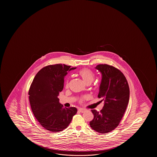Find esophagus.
Instances as JSON below:
<instances>
[{
	"label": "esophagus",
	"instance_id": "obj_1",
	"mask_svg": "<svg viewBox=\"0 0 157 157\" xmlns=\"http://www.w3.org/2000/svg\"><path fill=\"white\" fill-rule=\"evenodd\" d=\"M78 110H79V112H80V113H84V112L86 110V109H82V108H80V109H79Z\"/></svg>",
	"mask_w": 157,
	"mask_h": 157
}]
</instances>
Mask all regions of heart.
<instances>
[{"label":"heart","instance_id":"obj_1","mask_svg":"<svg viewBox=\"0 0 157 157\" xmlns=\"http://www.w3.org/2000/svg\"><path fill=\"white\" fill-rule=\"evenodd\" d=\"M79 75L82 77L85 83L87 84H90L92 82L95 78L94 73L92 71L88 69H83L80 70L79 71ZM69 80H67L65 82V87H69ZM86 97H85L84 99H85Z\"/></svg>","mask_w":157,"mask_h":157}]
</instances>
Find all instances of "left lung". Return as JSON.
Wrapping results in <instances>:
<instances>
[{"label": "left lung", "instance_id": "1", "mask_svg": "<svg viewBox=\"0 0 157 157\" xmlns=\"http://www.w3.org/2000/svg\"><path fill=\"white\" fill-rule=\"evenodd\" d=\"M95 69L101 73L98 98H102L104 105L100 112L91 110L94 118L90 122L93 130L107 133L118 126L127 109L130 90L124 75L119 70L107 64L98 65Z\"/></svg>", "mask_w": 157, "mask_h": 157}]
</instances>
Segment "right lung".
<instances>
[{
  "instance_id": "right-lung-1",
  "label": "right lung",
  "mask_w": 157,
  "mask_h": 157,
  "mask_svg": "<svg viewBox=\"0 0 157 157\" xmlns=\"http://www.w3.org/2000/svg\"><path fill=\"white\" fill-rule=\"evenodd\" d=\"M65 64L51 65L37 72L29 90L33 113L40 124L52 132L63 131L69 126L77 109L63 107L58 98L64 87V79L76 67Z\"/></svg>"
}]
</instances>
